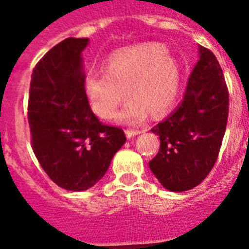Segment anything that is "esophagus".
Instances as JSON below:
<instances>
[{
  "instance_id": "esophagus-1",
  "label": "esophagus",
  "mask_w": 249,
  "mask_h": 249,
  "mask_svg": "<svg viewBox=\"0 0 249 249\" xmlns=\"http://www.w3.org/2000/svg\"><path fill=\"white\" fill-rule=\"evenodd\" d=\"M142 132H143V130H141V129H128V130H126V136H128V138H133V137L138 136V134H141Z\"/></svg>"
}]
</instances>
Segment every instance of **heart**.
<instances>
[{
  "mask_svg": "<svg viewBox=\"0 0 249 249\" xmlns=\"http://www.w3.org/2000/svg\"><path fill=\"white\" fill-rule=\"evenodd\" d=\"M133 97L120 117L141 123L150 109L155 115L169 111L179 91V67L159 44H142L121 49L109 56L107 70L89 71L85 93L90 107L102 119H112L129 94Z\"/></svg>",
  "mask_w": 249,
  "mask_h": 249,
  "instance_id": "obj_1",
  "label": "heart"
}]
</instances>
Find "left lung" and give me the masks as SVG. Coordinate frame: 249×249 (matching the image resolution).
I'll list each match as a JSON object with an SVG mask.
<instances>
[{
	"mask_svg": "<svg viewBox=\"0 0 249 249\" xmlns=\"http://www.w3.org/2000/svg\"><path fill=\"white\" fill-rule=\"evenodd\" d=\"M229 116V89L216 55L200 48L181 105L151 129L160 138L150 169L165 189L181 193L200 185L218 158Z\"/></svg>",
	"mask_w": 249,
	"mask_h": 249,
	"instance_id": "obj_1",
	"label": "left lung"
}]
</instances>
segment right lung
<instances>
[{
	"mask_svg": "<svg viewBox=\"0 0 249 249\" xmlns=\"http://www.w3.org/2000/svg\"><path fill=\"white\" fill-rule=\"evenodd\" d=\"M88 38L68 37L52 48L31 76V144L45 173L70 191L94 186L126 141L119 126L103 124L91 111L81 71Z\"/></svg>",
	"mask_w": 249,
	"mask_h": 249,
	"instance_id": "1",
	"label": "right lung"
}]
</instances>
